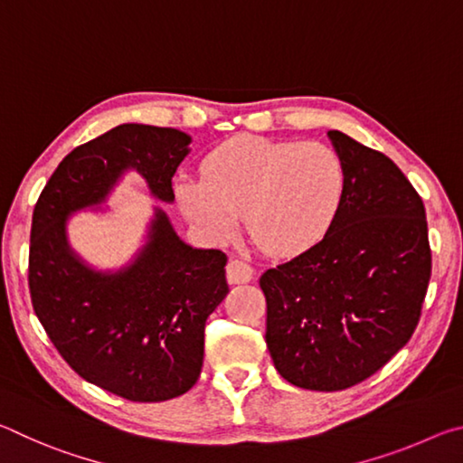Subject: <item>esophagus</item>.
I'll use <instances>...</instances> for the list:
<instances>
[{
    "mask_svg": "<svg viewBox=\"0 0 463 463\" xmlns=\"http://www.w3.org/2000/svg\"><path fill=\"white\" fill-rule=\"evenodd\" d=\"M226 279H229V284H247L253 279V268L245 261L231 260L226 265Z\"/></svg>",
    "mask_w": 463,
    "mask_h": 463,
    "instance_id": "esophagus-1",
    "label": "esophagus"
}]
</instances>
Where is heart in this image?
<instances>
[{
	"mask_svg": "<svg viewBox=\"0 0 463 463\" xmlns=\"http://www.w3.org/2000/svg\"><path fill=\"white\" fill-rule=\"evenodd\" d=\"M345 195V167L331 146L237 137L202 163V179L177 185L187 218L213 241L247 232L271 255L310 249L331 229Z\"/></svg>",
	"mask_w": 463,
	"mask_h": 463,
	"instance_id": "heart-1",
	"label": "heart"
}]
</instances>
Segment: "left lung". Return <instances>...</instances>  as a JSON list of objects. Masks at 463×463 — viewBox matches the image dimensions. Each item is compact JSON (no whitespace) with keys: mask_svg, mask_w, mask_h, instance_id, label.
Wrapping results in <instances>:
<instances>
[{"mask_svg":"<svg viewBox=\"0 0 463 463\" xmlns=\"http://www.w3.org/2000/svg\"><path fill=\"white\" fill-rule=\"evenodd\" d=\"M345 195L317 245L268 269L265 343L279 375L335 392L386 365L419 325L430 279L425 206L386 155L339 130Z\"/></svg>","mask_w":463,"mask_h":463,"instance_id":"obj_1","label":"left lung"}]
</instances>
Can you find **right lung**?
Masks as SVG:
<instances>
[{
	"label": "right lung",
	"instance_id": "add662e5",
	"mask_svg": "<svg viewBox=\"0 0 463 463\" xmlns=\"http://www.w3.org/2000/svg\"><path fill=\"white\" fill-rule=\"evenodd\" d=\"M182 130L120 124L73 148L38 198L30 231L28 286L38 320L73 370L132 402L182 396L200 378L206 318L229 294L218 249H194L155 210L148 241L118 271H96L73 253L67 218L104 202L124 171L174 202Z\"/></svg>",
	"mask_w": 463,
	"mask_h": 463
}]
</instances>
